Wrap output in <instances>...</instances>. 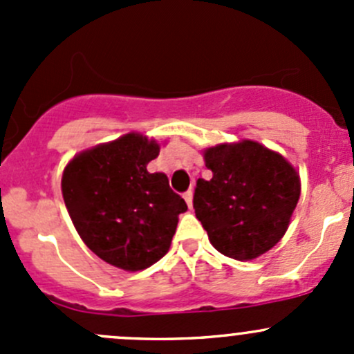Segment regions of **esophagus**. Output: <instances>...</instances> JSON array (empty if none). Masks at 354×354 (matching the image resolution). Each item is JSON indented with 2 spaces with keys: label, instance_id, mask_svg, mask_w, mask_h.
<instances>
[{
  "label": "esophagus",
  "instance_id": "esophagus-1",
  "mask_svg": "<svg viewBox=\"0 0 354 354\" xmlns=\"http://www.w3.org/2000/svg\"><path fill=\"white\" fill-rule=\"evenodd\" d=\"M183 198H185V200H187L188 207H192V200H194V192H192V190L185 192V194H183Z\"/></svg>",
  "mask_w": 354,
  "mask_h": 354
}]
</instances>
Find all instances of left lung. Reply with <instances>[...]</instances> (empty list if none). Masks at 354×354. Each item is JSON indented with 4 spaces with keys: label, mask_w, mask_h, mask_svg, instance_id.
Wrapping results in <instances>:
<instances>
[{
    "label": "left lung",
    "mask_w": 354,
    "mask_h": 354,
    "mask_svg": "<svg viewBox=\"0 0 354 354\" xmlns=\"http://www.w3.org/2000/svg\"><path fill=\"white\" fill-rule=\"evenodd\" d=\"M209 181L198 178L194 194L197 219L217 252L252 260L286 233L299 198V178L283 156L257 142L205 151Z\"/></svg>",
    "instance_id": "left-lung-1"
}]
</instances>
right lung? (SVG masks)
<instances>
[{
	"mask_svg": "<svg viewBox=\"0 0 354 354\" xmlns=\"http://www.w3.org/2000/svg\"><path fill=\"white\" fill-rule=\"evenodd\" d=\"M159 145L137 133L78 154L62 180L65 205L85 245L104 262L142 270L169 250L188 209L167 176L149 173Z\"/></svg>",
	"mask_w": 354,
	"mask_h": 354,
	"instance_id": "right-lung-1",
	"label": "right lung"
}]
</instances>
